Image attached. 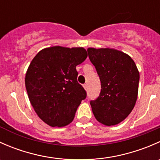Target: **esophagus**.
<instances>
[{"instance_id":"obj_1","label":"esophagus","mask_w":160,"mask_h":160,"mask_svg":"<svg viewBox=\"0 0 160 160\" xmlns=\"http://www.w3.org/2000/svg\"><path fill=\"white\" fill-rule=\"evenodd\" d=\"M83 88H84L85 90H88V84H83Z\"/></svg>"}]
</instances>
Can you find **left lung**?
Wrapping results in <instances>:
<instances>
[{
    "label": "left lung",
    "instance_id": "left-lung-1",
    "mask_svg": "<svg viewBox=\"0 0 160 160\" xmlns=\"http://www.w3.org/2000/svg\"><path fill=\"white\" fill-rule=\"evenodd\" d=\"M90 60L101 83L100 96L90 101L98 122L112 126L125 120L137 101L139 72L126 53L111 48H88Z\"/></svg>",
    "mask_w": 160,
    "mask_h": 160
}]
</instances>
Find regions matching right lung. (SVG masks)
<instances>
[{"mask_svg":"<svg viewBox=\"0 0 160 160\" xmlns=\"http://www.w3.org/2000/svg\"><path fill=\"white\" fill-rule=\"evenodd\" d=\"M87 57L83 47L55 46L42 49L30 62L25 78L28 98L37 115L49 126L71 123L86 98L76 67Z\"/></svg>","mask_w":160,"mask_h":160,"instance_id":"1","label":"right lung"}]
</instances>
